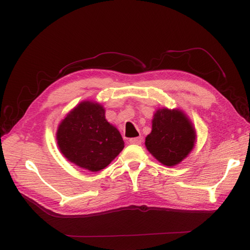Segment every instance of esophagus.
Instances as JSON below:
<instances>
[{"label": "esophagus", "mask_w": 250, "mask_h": 250, "mask_svg": "<svg viewBox=\"0 0 250 250\" xmlns=\"http://www.w3.org/2000/svg\"><path fill=\"white\" fill-rule=\"evenodd\" d=\"M129 142L131 145H140L142 142L141 137H136V138H130Z\"/></svg>", "instance_id": "1"}]
</instances>
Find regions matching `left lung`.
Listing matches in <instances>:
<instances>
[{"label": "left lung", "mask_w": 250, "mask_h": 250, "mask_svg": "<svg viewBox=\"0 0 250 250\" xmlns=\"http://www.w3.org/2000/svg\"><path fill=\"white\" fill-rule=\"evenodd\" d=\"M195 138V129L182 111L164 108L155 112L146 146L163 165L175 166L192 151Z\"/></svg>", "instance_id": "left-lung-1"}]
</instances>
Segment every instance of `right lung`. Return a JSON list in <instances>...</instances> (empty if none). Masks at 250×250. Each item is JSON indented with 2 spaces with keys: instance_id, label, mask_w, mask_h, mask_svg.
<instances>
[{
  "instance_id": "1",
  "label": "right lung",
  "mask_w": 250,
  "mask_h": 250,
  "mask_svg": "<svg viewBox=\"0 0 250 250\" xmlns=\"http://www.w3.org/2000/svg\"><path fill=\"white\" fill-rule=\"evenodd\" d=\"M57 144L65 159L89 171L104 169L124 147L120 131L105 120L104 106L91 101L81 103L62 120Z\"/></svg>"
}]
</instances>
